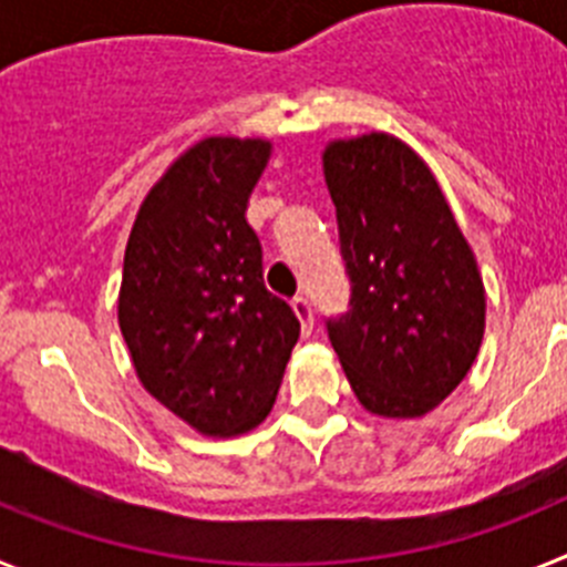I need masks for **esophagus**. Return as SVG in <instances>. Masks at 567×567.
<instances>
[{"instance_id":"esophagus-1","label":"esophagus","mask_w":567,"mask_h":567,"mask_svg":"<svg viewBox=\"0 0 567 567\" xmlns=\"http://www.w3.org/2000/svg\"><path fill=\"white\" fill-rule=\"evenodd\" d=\"M292 309H295V315H298V320L300 323H303V329H312V323H315V312H312V303H309L307 298H303V295H298V298H292Z\"/></svg>"}]
</instances>
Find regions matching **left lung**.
I'll use <instances>...</instances> for the list:
<instances>
[{
    "instance_id": "obj_1",
    "label": "left lung",
    "mask_w": 567,
    "mask_h": 567,
    "mask_svg": "<svg viewBox=\"0 0 567 567\" xmlns=\"http://www.w3.org/2000/svg\"><path fill=\"white\" fill-rule=\"evenodd\" d=\"M349 312L327 332L360 403L423 417L468 374L485 332L477 260L432 169L409 144L369 133L323 150Z\"/></svg>"
}]
</instances>
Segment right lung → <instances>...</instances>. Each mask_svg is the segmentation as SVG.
I'll return each mask as SVG.
<instances>
[{
  "label": "right lung",
  "mask_w": 567,
  "mask_h": 567,
  "mask_svg": "<svg viewBox=\"0 0 567 567\" xmlns=\"http://www.w3.org/2000/svg\"><path fill=\"white\" fill-rule=\"evenodd\" d=\"M264 138L213 135L162 175L124 252L118 327L142 385L195 432L244 434L267 417L300 320L264 284L247 204Z\"/></svg>",
  "instance_id": "1"
}]
</instances>
